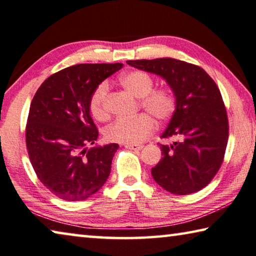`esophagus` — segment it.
Here are the masks:
<instances>
[{
	"instance_id": "obj_1",
	"label": "esophagus",
	"mask_w": 256,
	"mask_h": 256,
	"mask_svg": "<svg viewBox=\"0 0 256 256\" xmlns=\"http://www.w3.org/2000/svg\"><path fill=\"white\" fill-rule=\"evenodd\" d=\"M125 148L130 150H141L144 148L142 144H125Z\"/></svg>"
}]
</instances>
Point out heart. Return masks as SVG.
<instances>
[{
  "mask_svg": "<svg viewBox=\"0 0 256 256\" xmlns=\"http://www.w3.org/2000/svg\"><path fill=\"white\" fill-rule=\"evenodd\" d=\"M120 83L136 98L140 99L141 107L152 114L158 120H168L176 112V98L171 88L152 90V77L142 70H131L120 77ZM109 91L107 82H101L91 94L88 108L98 120L107 118L106 98ZM155 130V120L149 114H139L132 118H118L104 130L109 141L120 144H139Z\"/></svg>",
  "mask_w": 256,
  "mask_h": 256,
  "instance_id": "obj_1",
  "label": "heart"
}]
</instances>
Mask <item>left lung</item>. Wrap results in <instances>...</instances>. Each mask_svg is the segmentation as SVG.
Masks as SVG:
<instances>
[{"label": "left lung", "instance_id": "1", "mask_svg": "<svg viewBox=\"0 0 256 256\" xmlns=\"http://www.w3.org/2000/svg\"><path fill=\"white\" fill-rule=\"evenodd\" d=\"M130 66L165 80L176 98V112L162 134V160L152 168L156 184L174 194H194L218 173L228 144L229 125L220 90L202 68L181 60H128Z\"/></svg>", "mask_w": 256, "mask_h": 256}]
</instances>
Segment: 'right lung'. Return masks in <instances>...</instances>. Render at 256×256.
Listing matches in <instances>:
<instances>
[{"instance_id":"1","label":"right lung","mask_w":256,"mask_h":256,"mask_svg":"<svg viewBox=\"0 0 256 256\" xmlns=\"http://www.w3.org/2000/svg\"><path fill=\"white\" fill-rule=\"evenodd\" d=\"M123 64H80L44 80L30 104L26 144L40 181L56 197L85 200L106 184L120 146H94L99 132L88 101Z\"/></svg>"}]
</instances>
